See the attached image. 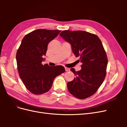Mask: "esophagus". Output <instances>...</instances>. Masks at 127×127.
I'll use <instances>...</instances> for the list:
<instances>
[{
    "label": "esophagus",
    "mask_w": 127,
    "mask_h": 127,
    "mask_svg": "<svg viewBox=\"0 0 127 127\" xmlns=\"http://www.w3.org/2000/svg\"><path fill=\"white\" fill-rule=\"evenodd\" d=\"M65 70H66V71H70V69L67 67H65Z\"/></svg>",
    "instance_id": "esophagus-1"
}]
</instances>
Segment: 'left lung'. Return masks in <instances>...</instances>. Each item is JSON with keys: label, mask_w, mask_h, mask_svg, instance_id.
<instances>
[{"label": "left lung", "mask_w": 127, "mask_h": 127, "mask_svg": "<svg viewBox=\"0 0 127 127\" xmlns=\"http://www.w3.org/2000/svg\"><path fill=\"white\" fill-rule=\"evenodd\" d=\"M60 36L71 44L73 53L82 63L79 71L70 69L76 78L67 83L68 90L76 98L89 97L96 92L106 74L108 61L102 42L95 34L83 31L64 30Z\"/></svg>", "instance_id": "1"}]
</instances>
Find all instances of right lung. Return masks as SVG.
I'll return each mask as SVG.
<instances>
[{
    "label": "right lung",
    "instance_id": "right-lung-1",
    "mask_svg": "<svg viewBox=\"0 0 127 127\" xmlns=\"http://www.w3.org/2000/svg\"><path fill=\"white\" fill-rule=\"evenodd\" d=\"M61 32L59 30L38 29L23 39L16 53L19 76L30 92L40 95L48 92L57 76L65 72L63 66L50 67L42 64L48 44Z\"/></svg>",
    "mask_w": 127,
    "mask_h": 127
}]
</instances>
